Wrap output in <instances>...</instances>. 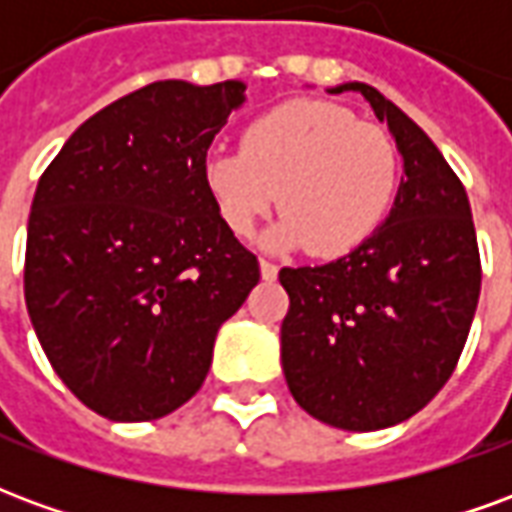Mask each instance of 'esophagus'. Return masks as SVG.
I'll return each mask as SVG.
<instances>
[{
    "mask_svg": "<svg viewBox=\"0 0 512 512\" xmlns=\"http://www.w3.org/2000/svg\"><path fill=\"white\" fill-rule=\"evenodd\" d=\"M279 274V266H274V263H268V260H260V277L266 279V282H274Z\"/></svg>",
    "mask_w": 512,
    "mask_h": 512,
    "instance_id": "34e87169",
    "label": "esophagus"
}]
</instances>
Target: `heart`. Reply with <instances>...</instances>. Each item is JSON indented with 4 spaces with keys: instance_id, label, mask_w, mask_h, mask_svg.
Instances as JSON below:
<instances>
[{
    "instance_id": "obj_1",
    "label": "heart",
    "mask_w": 512,
    "mask_h": 512,
    "mask_svg": "<svg viewBox=\"0 0 512 512\" xmlns=\"http://www.w3.org/2000/svg\"><path fill=\"white\" fill-rule=\"evenodd\" d=\"M397 175L392 136L323 101L277 106L246 128L244 150L211 147L202 158L205 189L235 235L255 233L279 191L282 219L266 246H307L318 257L348 255L376 233Z\"/></svg>"
}]
</instances>
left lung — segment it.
I'll return each instance as SVG.
<instances>
[{
    "instance_id": "obj_1",
    "label": "left lung",
    "mask_w": 512,
    "mask_h": 512,
    "mask_svg": "<svg viewBox=\"0 0 512 512\" xmlns=\"http://www.w3.org/2000/svg\"><path fill=\"white\" fill-rule=\"evenodd\" d=\"M386 123L403 158L392 211L354 252L282 268L290 307L282 370L290 395L332 428H392L447 384L480 299L466 189L430 136L376 87L345 82Z\"/></svg>"
}]
</instances>
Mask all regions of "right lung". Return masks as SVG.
<instances>
[{
	"mask_svg": "<svg viewBox=\"0 0 512 512\" xmlns=\"http://www.w3.org/2000/svg\"><path fill=\"white\" fill-rule=\"evenodd\" d=\"M238 79H167L76 128L43 172L27 224L24 299L62 384L115 422L197 395L216 334L260 279L216 211L202 158Z\"/></svg>",
	"mask_w": 512,
	"mask_h": 512,
	"instance_id": "right-lung-1",
	"label": "right lung"
}]
</instances>
